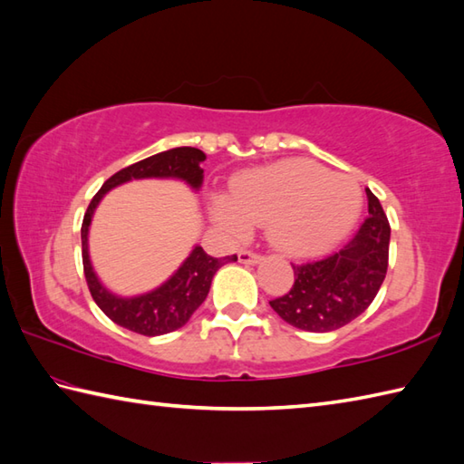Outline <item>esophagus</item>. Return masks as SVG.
Segmentation results:
<instances>
[{
  "mask_svg": "<svg viewBox=\"0 0 464 464\" xmlns=\"http://www.w3.org/2000/svg\"><path fill=\"white\" fill-rule=\"evenodd\" d=\"M237 257H239L241 263H247V265H255V263H259L263 259L259 253H253V251H247V249H241Z\"/></svg>",
  "mask_w": 464,
  "mask_h": 464,
  "instance_id": "34e87169",
  "label": "esophagus"
}]
</instances>
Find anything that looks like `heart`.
Masks as SVG:
<instances>
[{"instance_id": "obj_1", "label": "heart", "mask_w": 464, "mask_h": 464, "mask_svg": "<svg viewBox=\"0 0 464 464\" xmlns=\"http://www.w3.org/2000/svg\"><path fill=\"white\" fill-rule=\"evenodd\" d=\"M231 203L213 201V219L241 233L247 223L269 225L275 247L309 257L351 229L361 209V189L347 175L307 160L281 161L245 173L231 185Z\"/></svg>"}]
</instances>
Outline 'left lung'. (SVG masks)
<instances>
[{
	"label": "left lung",
	"mask_w": 464,
	"mask_h": 464,
	"mask_svg": "<svg viewBox=\"0 0 464 464\" xmlns=\"http://www.w3.org/2000/svg\"><path fill=\"white\" fill-rule=\"evenodd\" d=\"M367 199V219L341 251L293 265L291 291L269 301L283 321L309 333H329L357 319L377 297L389 267L391 225L371 189Z\"/></svg>",
	"instance_id": "8db88e82"
}]
</instances>
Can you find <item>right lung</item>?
Returning a JSON list of instances; mask_svg holds the SVG:
<instances>
[{
  "label": "right lung",
  "mask_w": 464,
  "mask_h": 464,
  "mask_svg": "<svg viewBox=\"0 0 464 464\" xmlns=\"http://www.w3.org/2000/svg\"><path fill=\"white\" fill-rule=\"evenodd\" d=\"M201 161H205V153L201 150H195V147H175V150L161 151L147 157L143 161L125 167V169L117 171L102 185V189L95 193L83 217V273L93 301L113 323L133 333L145 334V337H157V334L181 329L205 301L217 269H221L225 263L237 261V255H227L223 259H217L207 255L203 247H195L189 253V257L183 261L181 267L161 287L137 295V297H117V295L103 287L92 267L90 251H87V233H90L92 217L95 207L100 205L102 197L107 191L131 179H150V177H161L163 179V177H173V179L185 181L193 189H199L203 183Z\"/></svg>",
  "instance_id": "1"
}]
</instances>
